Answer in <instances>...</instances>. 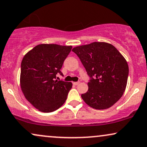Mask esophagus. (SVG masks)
I'll list each match as a JSON object with an SVG mask.
<instances>
[{
  "label": "esophagus",
  "instance_id": "1",
  "mask_svg": "<svg viewBox=\"0 0 147 147\" xmlns=\"http://www.w3.org/2000/svg\"><path fill=\"white\" fill-rule=\"evenodd\" d=\"M79 81H77V82H73V84L75 85V86H77V85H78V84H79Z\"/></svg>",
  "mask_w": 147,
  "mask_h": 147
}]
</instances>
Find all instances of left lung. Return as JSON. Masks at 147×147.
<instances>
[{"mask_svg": "<svg viewBox=\"0 0 147 147\" xmlns=\"http://www.w3.org/2000/svg\"><path fill=\"white\" fill-rule=\"evenodd\" d=\"M72 51L90 77L88 90L81 94V98L96 109L112 107L121 98L127 86L129 66L124 57L106 42L79 46Z\"/></svg>", "mask_w": 147, "mask_h": 147, "instance_id": "obj_1", "label": "left lung"}]
</instances>
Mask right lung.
<instances>
[{
  "instance_id": "right-lung-1",
  "label": "right lung",
  "mask_w": 147,
  "mask_h": 147,
  "mask_svg": "<svg viewBox=\"0 0 147 147\" xmlns=\"http://www.w3.org/2000/svg\"><path fill=\"white\" fill-rule=\"evenodd\" d=\"M71 46L39 45L28 52L21 63L20 86L29 102L42 112H52L66 101L72 83L55 80Z\"/></svg>"
}]
</instances>
